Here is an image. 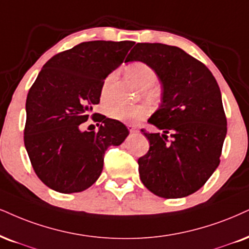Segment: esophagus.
<instances>
[{
    "label": "esophagus",
    "instance_id": "esophagus-1",
    "mask_svg": "<svg viewBox=\"0 0 249 249\" xmlns=\"http://www.w3.org/2000/svg\"><path fill=\"white\" fill-rule=\"evenodd\" d=\"M127 127H128V129H129L130 133H137V131H139L136 127H134V125H131V124H128Z\"/></svg>",
    "mask_w": 249,
    "mask_h": 249
}]
</instances>
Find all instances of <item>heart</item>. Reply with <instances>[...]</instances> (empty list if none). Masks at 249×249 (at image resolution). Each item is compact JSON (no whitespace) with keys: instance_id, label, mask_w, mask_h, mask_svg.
I'll return each instance as SVG.
<instances>
[{"instance_id":"1","label":"heart","mask_w":249,"mask_h":249,"mask_svg":"<svg viewBox=\"0 0 249 249\" xmlns=\"http://www.w3.org/2000/svg\"><path fill=\"white\" fill-rule=\"evenodd\" d=\"M125 72H127V76L131 81L136 83L145 92H148V89L153 87L158 79L156 70L144 62H134L129 64L125 68ZM115 78L116 72L112 71L103 81L100 88V99L104 103H106L109 99V89L113 82L115 81ZM106 113L110 119L116 120V121L124 122V124H134V122L139 121L144 116L148 115L149 109L148 107L143 105L124 106L121 105V104H110V105L107 106Z\"/></svg>"}]
</instances>
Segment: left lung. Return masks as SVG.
I'll return each mask as SVG.
<instances>
[{
  "instance_id": "left-lung-1",
  "label": "left lung",
  "mask_w": 249,
  "mask_h": 249,
  "mask_svg": "<svg viewBox=\"0 0 249 249\" xmlns=\"http://www.w3.org/2000/svg\"><path fill=\"white\" fill-rule=\"evenodd\" d=\"M130 61L149 64L161 83V104L148 122L162 134L142 129L150 149L139 159L141 181L160 197H185L219 165L228 131L219 87L203 63L176 46L140 42Z\"/></svg>"
}]
</instances>
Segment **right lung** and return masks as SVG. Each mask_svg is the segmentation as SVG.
Here are the masks:
<instances>
[{"instance_id":"obj_1","label":"right lung","mask_w":249,"mask_h":249,"mask_svg":"<svg viewBox=\"0 0 249 249\" xmlns=\"http://www.w3.org/2000/svg\"><path fill=\"white\" fill-rule=\"evenodd\" d=\"M134 41L82 42L48 60L26 98L24 144L36 174L55 192L70 194L100 177L104 155L129 135L116 120L97 113L98 131H83L100 101L103 81L124 62Z\"/></svg>"}]
</instances>
